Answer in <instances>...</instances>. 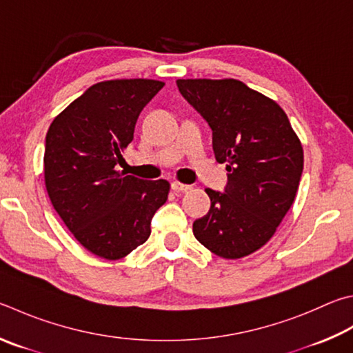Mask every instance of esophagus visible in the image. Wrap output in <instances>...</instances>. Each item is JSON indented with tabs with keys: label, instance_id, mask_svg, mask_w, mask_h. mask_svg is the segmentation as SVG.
<instances>
[{
	"label": "esophagus",
	"instance_id": "34e87169",
	"mask_svg": "<svg viewBox=\"0 0 353 353\" xmlns=\"http://www.w3.org/2000/svg\"><path fill=\"white\" fill-rule=\"evenodd\" d=\"M171 188H172V191H176V193H187V191H190L193 187L187 183H182V182H172Z\"/></svg>",
	"mask_w": 353,
	"mask_h": 353
}]
</instances>
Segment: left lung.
I'll return each mask as SVG.
<instances>
[{"label": "left lung", "instance_id": "obj_1", "mask_svg": "<svg viewBox=\"0 0 353 353\" xmlns=\"http://www.w3.org/2000/svg\"><path fill=\"white\" fill-rule=\"evenodd\" d=\"M185 100L213 131L227 163L225 193L207 188L211 208L193 223L196 239L223 259L254 253L293 205L304 166L301 140L276 101L234 79L177 80Z\"/></svg>", "mask_w": 353, "mask_h": 353}]
</instances>
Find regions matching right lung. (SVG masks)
I'll use <instances>...</instances> for the list:
<instances>
[{"label": "right lung", "mask_w": 353, "mask_h": 353, "mask_svg": "<svg viewBox=\"0 0 353 353\" xmlns=\"http://www.w3.org/2000/svg\"><path fill=\"white\" fill-rule=\"evenodd\" d=\"M163 85L148 79L95 83L49 126V199L74 238L99 258L117 261L142 245L152 216L168 199L165 179L142 181L117 170L139 114Z\"/></svg>", "instance_id": "obj_1"}]
</instances>
